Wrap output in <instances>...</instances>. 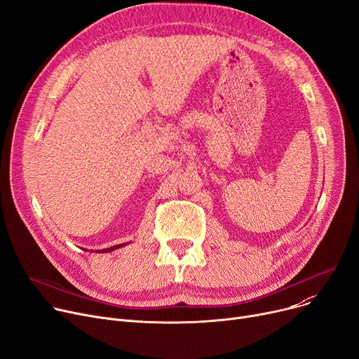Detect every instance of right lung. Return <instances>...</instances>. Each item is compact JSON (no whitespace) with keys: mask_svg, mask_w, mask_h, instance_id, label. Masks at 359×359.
<instances>
[{"mask_svg":"<svg viewBox=\"0 0 359 359\" xmlns=\"http://www.w3.org/2000/svg\"><path fill=\"white\" fill-rule=\"evenodd\" d=\"M126 244H129V243H122V244H116V246H111V248H109V249H103V250H96V253H110V252H113V250H116V249H119V248H123V246H126ZM87 252V250H86ZM93 252V250H91Z\"/></svg>","mask_w":359,"mask_h":359,"instance_id":"obj_1","label":"right lung"}]
</instances>
